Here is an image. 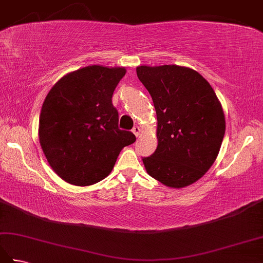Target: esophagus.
<instances>
[{
  "mask_svg": "<svg viewBox=\"0 0 263 263\" xmlns=\"http://www.w3.org/2000/svg\"><path fill=\"white\" fill-rule=\"evenodd\" d=\"M132 132L135 133V136H136V137H139V136H140V132H141V128H140V126L136 125L135 127L132 128Z\"/></svg>",
  "mask_w": 263,
  "mask_h": 263,
  "instance_id": "esophagus-1",
  "label": "esophagus"
}]
</instances>
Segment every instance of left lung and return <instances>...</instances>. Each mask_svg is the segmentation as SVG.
<instances>
[{
	"label": "left lung",
	"instance_id": "1",
	"mask_svg": "<svg viewBox=\"0 0 263 263\" xmlns=\"http://www.w3.org/2000/svg\"><path fill=\"white\" fill-rule=\"evenodd\" d=\"M137 76L153 98L158 146L142 158L148 174L182 189L200 180L215 163L226 122L219 99L199 72L180 65H140Z\"/></svg>",
	"mask_w": 263,
	"mask_h": 263
}]
</instances>
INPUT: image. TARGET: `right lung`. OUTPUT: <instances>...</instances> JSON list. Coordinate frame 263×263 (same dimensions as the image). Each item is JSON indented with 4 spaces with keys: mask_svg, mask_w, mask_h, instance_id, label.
<instances>
[{
    "mask_svg": "<svg viewBox=\"0 0 263 263\" xmlns=\"http://www.w3.org/2000/svg\"><path fill=\"white\" fill-rule=\"evenodd\" d=\"M125 68L89 65L55 83L42 106L38 137L49 166L63 181L92 185L109 175L121 150L136 141L119 128L111 97Z\"/></svg>",
    "mask_w": 263,
    "mask_h": 263,
    "instance_id": "obj_1",
    "label": "right lung"
}]
</instances>
